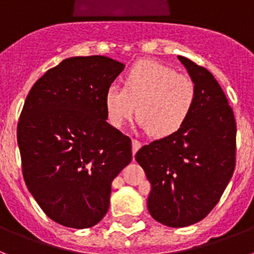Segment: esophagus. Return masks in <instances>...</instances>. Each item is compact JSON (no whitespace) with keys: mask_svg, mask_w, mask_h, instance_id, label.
I'll use <instances>...</instances> for the list:
<instances>
[{"mask_svg":"<svg viewBox=\"0 0 254 254\" xmlns=\"http://www.w3.org/2000/svg\"><path fill=\"white\" fill-rule=\"evenodd\" d=\"M131 144H133V153L137 152V151L140 148V146H142V143H140V142L138 139H133V140H131Z\"/></svg>","mask_w":254,"mask_h":254,"instance_id":"34e87169","label":"esophagus"}]
</instances>
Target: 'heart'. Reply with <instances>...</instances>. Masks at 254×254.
Wrapping results in <instances>:
<instances>
[{"mask_svg": "<svg viewBox=\"0 0 254 254\" xmlns=\"http://www.w3.org/2000/svg\"><path fill=\"white\" fill-rule=\"evenodd\" d=\"M196 97L197 89L191 77L159 62L139 61L125 74L124 87L116 84L107 87L104 107L114 127H123L135 111L142 129L164 138L185 125Z\"/></svg>", "mask_w": 254, "mask_h": 254, "instance_id": "b5f03b06", "label": "heart"}]
</instances>
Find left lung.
<instances>
[{"mask_svg": "<svg viewBox=\"0 0 254 254\" xmlns=\"http://www.w3.org/2000/svg\"><path fill=\"white\" fill-rule=\"evenodd\" d=\"M197 89L195 107L180 130L135 153L151 191L148 212L157 222L185 227L205 218L231 180L236 163L232 108L208 69L178 57Z\"/></svg>", "mask_w": 254, "mask_h": 254, "instance_id": "obj_1", "label": "left lung"}]
</instances>
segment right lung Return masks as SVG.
Returning a JSON list of instances; mask_svg holds the SVG:
<instances>
[{"label": "right lung", "instance_id": "right-lung-1", "mask_svg": "<svg viewBox=\"0 0 254 254\" xmlns=\"http://www.w3.org/2000/svg\"><path fill=\"white\" fill-rule=\"evenodd\" d=\"M125 65L91 55L50 68L19 117L24 182L45 214L87 229L108 210L111 183L131 161V140L107 123L104 94Z\"/></svg>", "mask_w": 254, "mask_h": 254}]
</instances>
